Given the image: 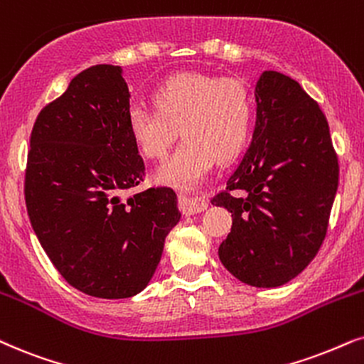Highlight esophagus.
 Segmentation results:
<instances>
[{
	"label": "esophagus",
	"instance_id": "1",
	"mask_svg": "<svg viewBox=\"0 0 364 364\" xmlns=\"http://www.w3.org/2000/svg\"><path fill=\"white\" fill-rule=\"evenodd\" d=\"M207 200L200 199V197H193V199H183L182 200V209L186 214H199V212H204L207 209Z\"/></svg>",
	"mask_w": 364,
	"mask_h": 364
}]
</instances>
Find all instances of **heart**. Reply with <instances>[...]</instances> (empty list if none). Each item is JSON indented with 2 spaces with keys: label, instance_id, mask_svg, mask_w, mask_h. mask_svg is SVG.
Instances as JSON below:
<instances>
[{
  "label": "heart",
  "instance_id": "heart-1",
  "mask_svg": "<svg viewBox=\"0 0 364 364\" xmlns=\"http://www.w3.org/2000/svg\"><path fill=\"white\" fill-rule=\"evenodd\" d=\"M154 102L155 107L136 103L129 110L130 134L141 155L162 159L181 130L186 136L155 173L160 183L192 186L212 171L215 160L228 162L244 147L251 103L237 78L176 73L159 85Z\"/></svg>",
  "mask_w": 364,
  "mask_h": 364
}]
</instances>
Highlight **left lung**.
Segmentation results:
<instances>
[{
  "label": "left lung",
  "mask_w": 364,
  "mask_h": 364,
  "mask_svg": "<svg viewBox=\"0 0 364 364\" xmlns=\"http://www.w3.org/2000/svg\"><path fill=\"white\" fill-rule=\"evenodd\" d=\"M252 141L212 204L232 212L224 267L256 287H277L309 266L328 232L339 164L329 125L303 87L279 72L256 85Z\"/></svg>",
  "instance_id": "left-lung-1"
}]
</instances>
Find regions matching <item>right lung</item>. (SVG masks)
I'll use <instances>...</instances> for the list:
<instances>
[{
  "label": "right lung",
  "mask_w": 364,
  "mask_h": 364,
  "mask_svg": "<svg viewBox=\"0 0 364 364\" xmlns=\"http://www.w3.org/2000/svg\"><path fill=\"white\" fill-rule=\"evenodd\" d=\"M122 68L95 65L38 113L25 171L33 230L75 289L125 299L152 279L178 223L176 192L150 187L129 127Z\"/></svg>",
  "instance_id": "1"
}]
</instances>
